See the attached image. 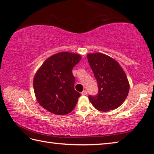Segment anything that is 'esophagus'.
<instances>
[{
  "instance_id": "esophagus-1",
  "label": "esophagus",
  "mask_w": 154,
  "mask_h": 154,
  "mask_svg": "<svg viewBox=\"0 0 154 154\" xmlns=\"http://www.w3.org/2000/svg\"><path fill=\"white\" fill-rule=\"evenodd\" d=\"M88 94V91L87 90H83L82 92V95H83V96H85V95Z\"/></svg>"
}]
</instances>
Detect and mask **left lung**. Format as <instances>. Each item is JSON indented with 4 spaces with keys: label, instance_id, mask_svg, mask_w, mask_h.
Wrapping results in <instances>:
<instances>
[{
    "label": "left lung",
    "instance_id": "left-lung-1",
    "mask_svg": "<svg viewBox=\"0 0 154 154\" xmlns=\"http://www.w3.org/2000/svg\"><path fill=\"white\" fill-rule=\"evenodd\" d=\"M88 60L98 87L96 96H89V101L102 112L119 108L129 91V83L122 67L112 58L102 53L89 54Z\"/></svg>",
    "mask_w": 154,
    "mask_h": 154
}]
</instances>
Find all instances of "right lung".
Returning a JSON list of instances; mask_svg holds the SVG:
<instances>
[{
    "label": "right lung",
    "mask_w": 154,
    "mask_h": 154,
    "mask_svg": "<svg viewBox=\"0 0 154 154\" xmlns=\"http://www.w3.org/2000/svg\"><path fill=\"white\" fill-rule=\"evenodd\" d=\"M81 56L60 52L45 60L33 79V89L39 104L50 112L65 115L71 112L81 94L75 89L72 68Z\"/></svg>",
    "instance_id": "add662e5"
}]
</instances>
